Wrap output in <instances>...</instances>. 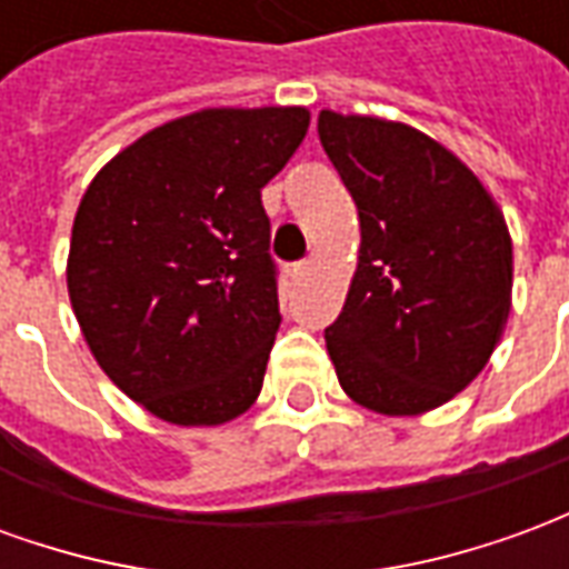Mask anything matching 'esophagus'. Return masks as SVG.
<instances>
[{
    "label": "esophagus",
    "instance_id": "esophagus-1",
    "mask_svg": "<svg viewBox=\"0 0 569 569\" xmlns=\"http://www.w3.org/2000/svg\"><path fill=\"white\" fill-rule=\"evenodd\" d=\"M308 271H310V261H298V264H292V280H305V277H308Z\"/></svg>",
    "mask_w": 569,
    "mask_h": 569
}]
</instances>
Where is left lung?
I'll return each mask as SVG.
<instances>
[{
  "label": "left lung",
  "mask_w": 569,
  "mask_h": 569,
  "mask_svg": "<svg viewBox=\"0 0 569 569\" xmlns=\"http://www.w3.org/2000/svg\"><path fill=\"white\" fill-rule=\"evenodd\" d=\"M317 130L359 210L357 271L326 329L335 375L369 411L427 415L476 381L509 320L500 203L411 124L322 109Z\"/></svg>",
  "instance_id": "left-lung-1"
}]
</instances>
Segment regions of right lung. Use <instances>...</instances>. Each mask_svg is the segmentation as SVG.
Here are the masks:
<instances>
[{
    "instance_id": "obj_1",
    "label": "right lung",
    "mask_w": 569,
    "mask_h": 569,
    "mask_svg": "<svg viewBox=\"0 0 569 569\" xmlns=\"http://www.w3.org/2000/svg\"><path fill=\"white\" fill-rule=\"evenodd\" d=\"M305 106H216L142 133L93 176L67 289L93 359L176 427H219L261 393L280 329L261 188L296 154Z\"/></svg>"
}]
</instances>
